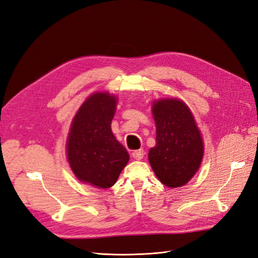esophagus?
I'll return each mask as SVG.
<instances>
[{"instance_id": "1", "label": "esophagus", "mask_w": 258, "mask_h": 258, "mask_svg": "<svg viewBox=\"0 0 258 258\" xmlns=\"http://www.w3.org/2000/svg\"><path fill=\"white\" fill-rule=\"evenodd\" d=\"M132 157L136 160H141L144 157V151L143 150H137L132 153Z\"/></svg>"}]
</instances>
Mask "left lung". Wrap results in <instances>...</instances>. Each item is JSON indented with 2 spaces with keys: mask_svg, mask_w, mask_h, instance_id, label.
I'll return each instance as SVG.
<instances>
[{
  "mask_svg": "<svg viewBox=\"0 0 258 258\" xmlns=\"http://www.w3.org/2000/svg\"><path fill=\"white\" fill-rule=\"evenodd\" d=\"M156 145L148 161L159 181L176 188L188 183L204 157V141L194 116L182 100L160 99L152 107Z\"/></svg>",
  "mask_w": 258,
  "mask_h": 258,
  "instance_id": "left-lung-1",
  "label": "left lung"
}]
</instances>
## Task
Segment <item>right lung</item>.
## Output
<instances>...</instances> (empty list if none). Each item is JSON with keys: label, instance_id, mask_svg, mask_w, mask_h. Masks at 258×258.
Returning <instances> with one entry per match:
<instances>
[{"label": "right lung", "instance_id": "add662e5", "mask_svg": "<svg viewBox=\"0 0 258 258\" xmlns=\"http://www.w3.org/2000/svg\"><path fill=\"white\" fill-rule=\"evenodd\" d=\"M117 98L95 92L86 99L71 123L67 140V157L82 183L110 188L129 161V154L114 137L111 123Z\"/></svg>", "mask_w": 258, "mask_h": 258}]
</instances>
